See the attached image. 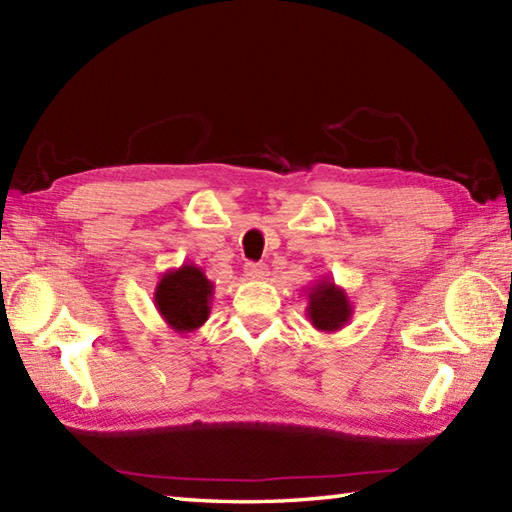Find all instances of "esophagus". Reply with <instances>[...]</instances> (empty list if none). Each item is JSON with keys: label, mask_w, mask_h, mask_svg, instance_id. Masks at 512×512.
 Masks as SVG:
<instances>
[{"label": "esophagus", "mask_w": 512, "mask_h": 512, "mask_svg": "<svg viewBox=\"0 0 512 512\" xmlns=\"http://www.w3.org/2000/svg\"><path fill=\"white\" fill-rule=\"evenodd\" d=\"M244 273L250 279H266L268 277V266L266 264H246Z\"/></svg>", "instance_id": "34e87169"}]
</instances>
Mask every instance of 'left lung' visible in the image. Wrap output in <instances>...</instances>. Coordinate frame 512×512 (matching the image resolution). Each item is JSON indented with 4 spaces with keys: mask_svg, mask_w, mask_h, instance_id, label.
Instances as JSON below:
<instances>
[{
    "mask_svg": "<svg viewBox=\"0 0 512 512\" xmlns=\"http://www.w3.org/2000/svg\"><path fill=\"white\" fill-rule=\"evenodd\" d=\"M308 319L319 332H336L350 323L354 306L347 292L334 284V279L323 277L308 288Z\"/></svg>",
    "mask_w": 512,
    "mask_h": 512,
    "instance_id": "obj_1",
    "label": "left lung"
}]
</instances>
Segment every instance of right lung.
I'll list each match as a JSON object with an SVG mask.
<instances>
[{"instance_id":"1","label":"right lung","mask_w":512,"mask_h":512,"mask_svg":"<svg viewBox=\"0 0 512 512\" xmlns=\"http://www.w3.org/2000/svg\"><path fill=\"white\" fill-rule=\"evenodd\" d=\"M213 281L195 264L171 268L160 277L154 292V306L169 328L178 334L195 332L211 314Z\"/></svg>"}]
</instances>
